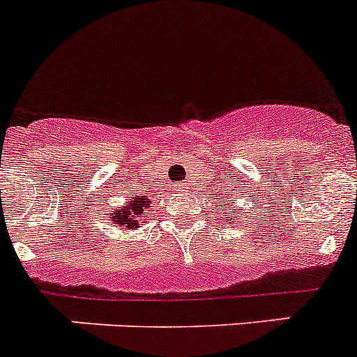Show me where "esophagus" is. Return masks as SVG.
I'll return each mask as SVG.
<instances>
[{
	"label": "esophagus",
	"instance_id": "esophagus-1",
	"mask_svg": "<svg viewBox=\"0 0 357 357\" xmlns=\"http://www.w3.org/2000/svg\"><path fill=\"white\" fill-rule=\"evenodd\" d=\"M176 191H181V193L188 191V184H178V185H176Z\"/></svg>",
	"mask_w": 357,
	"mask_h": 357
}]
</instances>
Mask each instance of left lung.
<instances>
[{
	"label": "left lung",
	"instance_id": "1",
	"mask_svg": "<svg viewBox=\"0 0 357 357\" xmlns=\"http://www.w3.org/2000/svg\"><path fill=\"white\" fill-rule=\"evenodd\" d=\"M232 197H234V200H230V204H225L223 207H218V209L223 211V220H227V223H229V225H232V220H239L238 214H241V209H238V207H236L238 193L232 195ZM223 198H225V197H223ZM225 200H227V198H225ZM225 200H223V202H225ZM229 205L231 206L230 208L228 207Z\"/></svg>",
	"mask_w": 357,
	"mask_h": 357
}]
</instances>
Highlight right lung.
<instances>
[{
    "mask_svg": "<svg viewBox=\"0 0 357 357\" xmlns=\"http://www.w3.org/2000/svg\"><path fill=\"white\" fill-rule=\"evenodd\" d=\"M153 204H155L153 197L148 191H144V193L128 191L121 206L109 207L107 218L114 227L125 230H135L139 229V225L146 223L144 218L153 211Z\"/></svg>",
    "mask_w": 357,
    "mask_h": 357,
    "instance_id": "right-lung-1",
    "label": "right lung"
}]
</instances>
